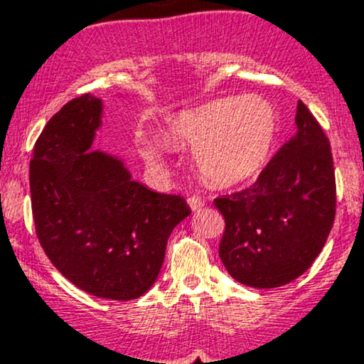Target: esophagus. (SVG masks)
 Masks as SVG:
<instances>
[{"mask_svg": "<svg viewBox=\"0 0 364 364\" xmlns=\"http://www.w3.org/2000/svg\"><path fill=\"white\" fill-rule=\"evenodd\" d=\"M188 205H190L191 210L196 212V210H200V208H203L205 202H203L200 196H190V198H188Z\"/></svg>", "mask_w": 364, "mask_h": 364, "instance_id": "esophagus-1", "label": "esophagus"}]
</instances>
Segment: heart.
<instances>
[{"label":"heart","instance_id":"heart-1","mask_svg":"<svg viewBox=\"0 0 364 364\" xmlns=\"http://www.w3.org/2000/svg\"><path fill=\"white\" fill-rule=\"evenodd\" d=\"M279 132L277 111L262 97H223L178 112L164 144L195 149L200 176L214 188L248 181L269 161ZM154 159V154L149 152Z\"/></svg>","mask_w":364,"mask_h":364}]
</instances>
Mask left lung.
Masks as SVG:
<instances>
[{"mask_svg": "<svg viewBox=\"0 0 364 364\" xmlns=\"http://www.w3.org/2000/svg\"><path fill=\"white\" fill-rule=\"evenodd\" d=\"M296 133L253 186L215 198L225 231L219 257L237 282L258 289L289 284L318 257L336 217L332 152L301 101Z\"/></svg>", "mask_w": 364, "mask_h": 364, "instance_id": "obj_1", "label": "left lung"}]
</instances>
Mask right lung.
<instances>
[{
    "instance_id": "add662e5",
    "label": "right lung",
    "mask_w": 364,
    "mask_h": 364,
    "mask_svg": "<svg viewBox=\"0 0 364 364\" xmlns=\"http://www.w3.org/2000/svg\"><path fill=\"white\" fill-rule=\"evenodd\" d=\"M104 101L73 99L49 119L31 161L36 232L53 265L97 298L128 301L156 282L173 229L190 215L176 195L133 181L123 159L92 150Z\"/></svg>"
}]
</instances>
